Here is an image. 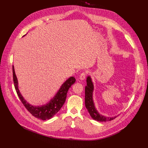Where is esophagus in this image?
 <instances>
[{
    "instance_id": "34e87169",
    "label": "esophagus",
    "mask_w": 148,
    "mask_h": 148,
    "mask_svg": "<svg viewBox=\"0 0 148 148\" xmlns=\"http://www.w3.org/2000/svg\"><path fill=\"white\" fill-rule=\"evenodd\" d=\"M86 73H82L80 75V77H79V79L81 80H83L85 77H86Z\"/></svg>"
}]
</instances>
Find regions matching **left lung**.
I'll list each match as a JSON object with an SVG mask.
<instances>
[{
	"instance_id": "1",
	"label": "left lung",
	"mask_w": 148,
	"mask_h": 148,
	"mask_svg": "<svg viewBox=\"0 0 148 148\" xmlns=\"http://www.w3.org/2000/svg\"><path fill=\"white\" fill-rule=\"evenodd\" d=\"M86 86H85V106L91 118L97 121L107 122L113 120L117 116L114 117H107L99 113L95 106L93 98V92L94 90V83L90 75H88L86 79Z\"/></svg>"
}]
</instances>
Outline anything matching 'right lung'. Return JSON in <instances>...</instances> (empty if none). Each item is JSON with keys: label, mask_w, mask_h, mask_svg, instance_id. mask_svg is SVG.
I'll use <instances>...</instances> for the list:
<instances>
[{"label": "right lung", "mask_w": 148, "mask_h": 148, "mask_svg": "<svg viewBox=\"0 0 148 148\" xmlns=\"http://www.w3.org/2000/svg\"><path fill=\"white\" fill-rule=\"evenodd\" d=\"M13 80L15 89L17 94L20 99L21 103L26 108V109L34 116L38 119L43 121L52 118L63 106L65 102L67 92L75 82V79L74 77H70L63 84L57 92L56 94L49 101V102L41 106H33L27 102V101L23 98L18 88V82L15 75L14 65L12 66Z\"/></svg>", "instance_id": "1"}]
</instances>
